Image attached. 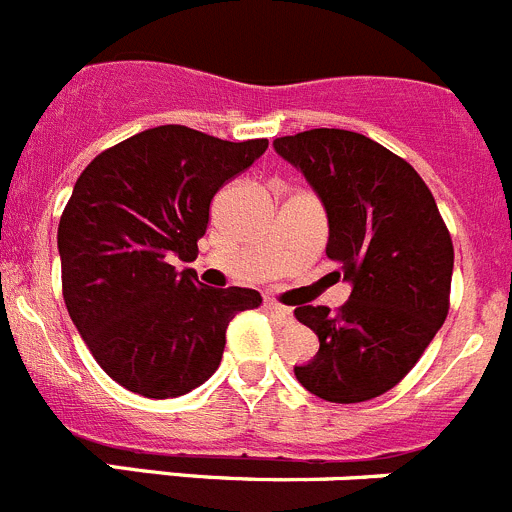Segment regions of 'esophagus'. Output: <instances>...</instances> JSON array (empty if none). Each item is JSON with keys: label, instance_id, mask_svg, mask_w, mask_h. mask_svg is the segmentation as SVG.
Returning a JSON list of instances; mask_svg holds the SVG:
<instances>
[{"label": "esophagus", "instance_id": "1", "mask_svg": "<svg viewBox=\"0 0 512 512\" xmlns=\"http://www.w3.org/2000/svg\"><path fill=\"white\" fill-rule=\"evenodd\" d=\"M266 309L271 312V317H274L279 325H289V322L294 320V312L289 307H284V304L274 302V299H266Z\"/></svg>", "mask_w": 512, "mask_h": 512}]
</instances>
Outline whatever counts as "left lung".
<instances>
[{
  "label": "left lung",
  "instance_id": "left-lung-1",
  "mask_svg": "<svg viewBox=\"0 0 512 512\" xmlns=\"http://www.w3.org/2000/svg\"><path fill=\"white\" fill-rule=\"evenodd\" d=\"M327 213V256L342 264L340 312L294 309L320 350L294 365L297 381L332 403H360L396 386L449 312L454 248L434 195L406 159L345 129L274 139Z\"/></svg>",
  "mask_w": 512,
  "mask_h": 512
}]
</instances>
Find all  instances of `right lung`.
<instances>
[{"mask_svg":"<svg viewBox=\"0 0 512 512\" xmlns=\"http://www.w3.org/2000/svg\"><path fill=\"white\" fill-rule=\"evenodd\" d=\"M167 124L106 149L78 177L58 225L63 297L75 330L119 386L175 398L218 370L228 322L256 289H215L195 269L215 192L266 152Z\"/></svg>","mask_w":512,"mask_h":512,"instance_id":"1","label":"right lung"}]
</instances>
